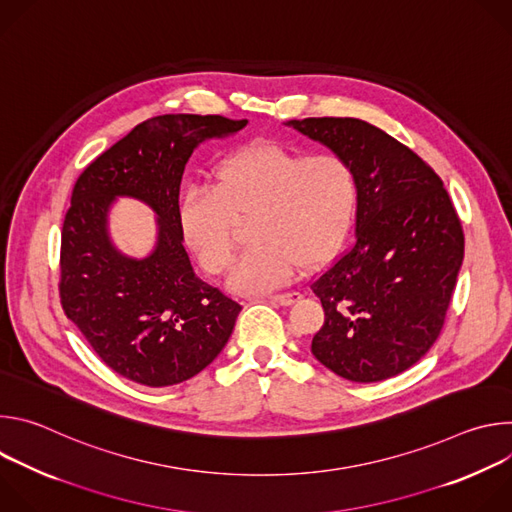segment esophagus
Returning a JSON list of instances; mask_svg holds the SVG:
<instances>
[{
  "instance_id": "obj_1",
  "label": "esophagus",
  "mask_w": 512,
  "mask_h": 512,
  "mask_svg": "<svg viewBox=\"0 0 512 512\" xmlns=\"http://www.w3.org/2000/svg\"><path fill=\"white\" fill-rule=\"evenodd\" d=\"M300 298H302V296L298 294V291H285V294L269 296V300H273V302H277V304H281V306H291V304H296Z\"/></svg>"
}]
</instances>
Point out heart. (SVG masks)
<instances>
[{"mask_svg":"<svg viewBox=\"0 0 512 512\" xmlns=\"http://www.w3.org/2000/svg\"><path fill=\"white\" fill-rule=\"evenodd\" d=\"M214 186H192L178 206L186 247L208 273L233 261L237 216L253 214L251 247L229 275L237 294H267L316 267L344 243L358 206L354 168L336 154L306 156L273 143L241 148L214 168Z\"/></svg>","mask_w":512,"mask_h":512,"instance_id":"obj_1","label":"heart"}]
</instances>
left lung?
I'll list each match as a JSON object with an SVG mask.
<instances>
[{"mask_svg":"<svg viewBox=\"0 0 512 512\" xmlns=\"http://www.w3.org/2000/svg\"><path fill=\"white\" fill-rule=\"evenodd\" d=\"M285 125L358 178L356 241L310 285L324 308L312 354L354 383L391 379L442 332L464 261L460 218L440 176L383 129L354 117Z\"/></svg>","mask_w":512,"mask_h":512,"instance_id":"left-lung-1","label":"left lung"}]
</instances>
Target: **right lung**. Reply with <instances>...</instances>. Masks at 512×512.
<instances>
[{
    "mask_svg": "<svg viewBox=\"0 0 512 512\" xmlns=\"http://www.w3.org/2000/svg\"><path fill=\"white\" fill-rule=\"evenodd\" d=\"M245 125L221 115L152 117L89 164L72 190L60 245L62 308L107 367L129 381H188L233 334L241 306L196 277L178 227V196L198 145ZM117 197L157 212V243L145 258L125 256L110 239Z\"/></svg>",
    "mask_w": 512,
    "mask_h": 512,
    "instance_id": "right-lung-1",
    "label": "right lung"
}]
</instances>
